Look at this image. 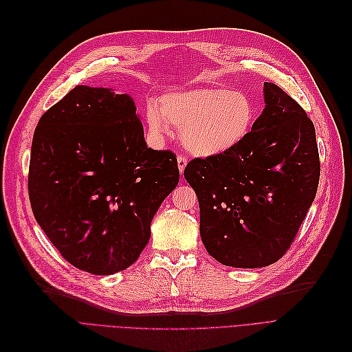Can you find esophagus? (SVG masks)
Masks as SVG:
<instances>
[{"instance_id":"obj_1","label":"esophagus","mask_w":352,"mask_h":352,"mask_svg":"<svg viewBox=\"0 0 352 352\" xmlns=\"http://www.w3.org/2000/svg\"><path fill=\"white\" fill-rule=\"evenodd\" d=\"M188 164V157L183 156V155H179L177 156V166H179V172L183 173V170H185V167Z\"/></svg>"}]
</instances>
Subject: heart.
I'll list each match as a JSON object with an SVG mask.
<instances>
[{"mask_svg":"<svg viewBox=\"0 0 352 352\" xmlns=\"http://www.w3.org/2000/svg\"><path fill=\"white\" fill-rule=\"evenodd\" d=\"M258 119L254 100L239 90L192 89L166 94L160 106L150 102L147 124L155 135L183 130V143L193 155L221 156L241 146Z\"/></svg>","mask_w":352,"mask_h":352,"instance_id":"obj_1","label":"heart"}]
</instances>
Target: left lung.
Returning a JSON list of instances; mask_svg holds the SVG:
<instances>
[{
    "instance_id": "obj_1",
    "label": "left lung",
    "mask_w": 352,
    "mask_h": 352,
    "mask_svg": "<svg viewBox=\"0 0 352 352\" xmlns=\"http://www.w3.org/2000/svg\"><path fill=\"white\" fill-rule=\"evenodd\" d=\"M248 139L221 156L196 157L185 179L196 192L200 238L217 262L262 267L291 248L320 182V153L305 110L274 82Z\"/></svg>"
}]
</instances>
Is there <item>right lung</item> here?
Wrapping results in <instances>:
<instances>
[{"mask_svg": "<svg viewBox=\"0 0 352 352\" xmlns=\"http://www.w3.org/2000/svg\"><path fill=\"white\" fill-rule=\"evenodd\" d=\"M177 182L176 155L147 147L127 94L77 86L41 116L34 131L31 209L80 271L111 275L135 263Z\"/></svg>", "mask_w": 352, "mask_h": 352, "instance_id": "add662e5", "label": "right lung"}]
</instances>
